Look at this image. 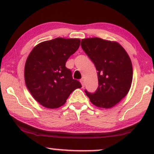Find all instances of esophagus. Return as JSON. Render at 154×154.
Returning a JSON list of instances; mask_svg holds the SVG:
<instances>
[{
    "mask_svg": "<svg viewBox=\"0 0 154 154\" xmlns=\"http://www.w3.org/2000/svg\"><path fill=\"white\" fill-rule=\"evenodd\" d=\"M80 82H81V85H82V87L84 88L85 87V82H84V80L83 79H80Z\"/></svg>",
    "mask_w": 154,
    "mask_h": 154,
    "instance_id": "34e87169",
    "label": "esophagus"
}]
</instances>
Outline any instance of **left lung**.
Returning a JSON list of instances; mask_svg holds the SVG:
<instances>
[{"instance_id": "8db88e82", "label": "left lung", "mask_w": 154, "mask_h": 154, "mask_svg": "<svg viewBox=\"0 0 154 154\" xmlns=\"http://www.w3.org/2000/svg\"><path fill=\"white\" fill-rule=\"evenodd\" d=\"M81 46L94 63L99 85L94 93L85 91L86 95L97 107L114 106L131 87L132 65L130 56L117 42L99 38L82 39Z\"/></svg>"}]
</instances>
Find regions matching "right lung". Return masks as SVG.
Instances as JSON below:
<instances>
[{
  "label": "right lung",
  "instance_id": "add662e5",
  "mask_svg": "<svg viewBox=\"0 0 154 154\" xmlns=\"http://www.w3.org/2000/svg\"><path fill=\"white\" fill-rule=\"evenodd\" d=\"M79 45V39L57 38L38 44L28 56L24 66L26 86L43 106H61L72 92L82 87L65 66Z\"/></svg>",
  "mask_w": 154,
  "mask_h": 154
}]
</instances>
